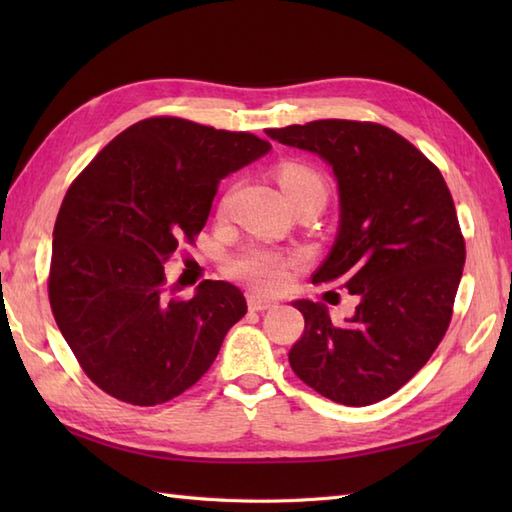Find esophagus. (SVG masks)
Returning <instances> with one entry per match:
<instances>
[{
    "mask_svg": "<svg viewBox=\"0 0 512 512\" xmlns=\"http://www.w3.org/2000/svg\"><path fill=\"white\" fill-rule=\"evenodd\" d=\"M270 308H275V301L264 299V297H259V295H250L248 297V310L250 312H264V310H270Z\"/></svg>",
    "mask_w": 512,
    "mask_h": 512,
    "instance_id": "obj_1",
    "label": "esophagus"
}]
</instances>
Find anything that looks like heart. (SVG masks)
<instances>
[{
	"label": "heart",
	"mask_w": 512,
	"mask_h": 512,
	"mask_svg": "<svg viewBox=\"0 0 512 512\" xmlns=\"http://www.w3.org/2000/svg\"><path fill=\"white\" fill-rule=\"evenodd\" d=\"M277 180L284 189L286 198L297 195L306 189H321L325 193V182L317 171L301 162H284L277 169ZM292 257L279 253L273 248L250 246L239 253L231 262V273L239 279L248 281L250 286L264 292H277L286 286L288 268Z\"/></svg>",
	"instance_id": "obj_1"
}]
</instances>
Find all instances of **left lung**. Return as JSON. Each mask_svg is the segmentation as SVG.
<instances>
[{
  "label": "left lung",
  "mask_w": 512,
  "mask_h": 512,
  "mask_svg": "<svg viewBox=\"0 0 512 512\" xmlns=\"http://www.w3.org/2000/svg\"><path fill=\"white\" fill-rule=\"evenodd\" d=\"M266 134L330 162L341 222L312 281L358 297L343 325L325 303H292L306 330L290 367L325 398L374 405L420 372L451 323L466 259L451 191L440 169L385 125L325 118Z\"/></svg>",
  "instance_id": "obj_1"
}]
</instances>
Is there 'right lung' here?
Returning <instances> with one entry per match:
<instances>
[{"label": "right lung", "mask_w": 512, "mask_h": 512, "mask_svg": "<svg viewBox=\"0 0 512 512\" xmlns=\"http://www.w3.org/2000/svg\"><path fill=\"white\" fill-rule=\"evenodd\" d=\"M268 149L255 134L154 116L118 134L70 184L54 222L48 297L105 394L154 407L209 372L246 299L211 279L191 299L173 297L165 264L195 244L220 180Z\"/></svg>", "instance_id": "right-lung-1"}]
</instances>
